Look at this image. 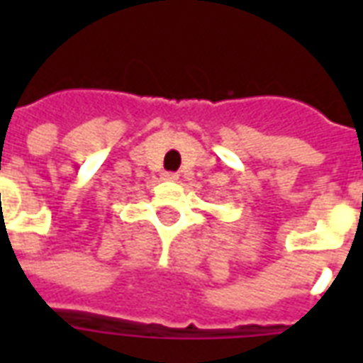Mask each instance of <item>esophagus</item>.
Listing matches in <instances>:
<instances>
[{"instance_id": "obj_1", "label": "esophagus", "mask_w": 363, "mask_h": 363, "mask_svg": "<svg viewBox=\"0 0 363 363\" xmlns=\"http://www.w3.org/2000/svg\"><path fill=\"white\" fill-rule=\"evenodd\" d=\"M162 179H164V181L175 182L179 181V175H177V173H171V171H164V173H162Z\"/></svg>"}]
</instances>
